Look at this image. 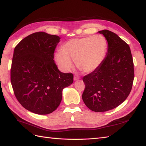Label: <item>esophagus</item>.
<instances>
[{
  "mask_svg": "<svg viewBox=\"0 0 146 146\" xmlns=\"http://www.w3.org/2000/svg\"><path fill=\"white\" fill-rule=\"evenodd\" d=\"M80 78L77 75H75V76H74V80H79Z\"/></svg>",
  "mask_w": 146,
  "mask_h": 146,
  "instance_id": "esophagus-1",
  "label": "esophagus"
}]
</instances>
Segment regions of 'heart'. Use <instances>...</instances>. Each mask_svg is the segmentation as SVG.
I'll return each mask as SVG.
<instances>
[{"label": "heart", "mask_w": 146, "mask_h": 146, "mask_svg": "<svg viewBox=\"0 0 146 146\" xmlns=\"http://www.w3.org/2000/svg\"><path fill=\"white\" fill-rule=\"evenodd\" d=\"M108 49V41L103 35H98L70 39L62 46L61 52L55 58L61 69L70 71L73 66L71 60L83 72L90 73L100 67Z\"/></svg>", "instance_id": "b5f03b06"}]
</instances>
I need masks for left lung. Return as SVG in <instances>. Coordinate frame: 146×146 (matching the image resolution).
<instances>
[{"mask_svg":"<svg viewBox=\"0 0 146 146\" xmlns=\"http://www.w3.org/2000/svg\"><path fill=\"white\" fill-rule=\"evenodd\" d=\"M98 33L107 39V53L100 67L83 78L85 88L82 99L89 109L102 112L116 108L127 98L134 69L129 46L110 31Z\"/></svg>","mask_w":146,"mask_h":146,"instance_id":"1","label":"left lung"}]
</instances>
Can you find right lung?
Instances as JSON below:
<instances>
[{
    "label": "right lung",
    "mask_w": 146,
    "mask_h": 146,
    "mask_svg": "<svg viewBox=\"0 0 146 146\" xmlns=\"http://www.w3.org/2000/svg\"><path fill=\"white\" fill-rule=\"evenodd\" d=\"M60 40L58 36L37 32L14 48L11 69L14 95L22 106L36 114L56 109L63 90L73 82V74L61 72L53 60Z\"/></svg>",
    "instance_id": "1"
}]
</instances>
